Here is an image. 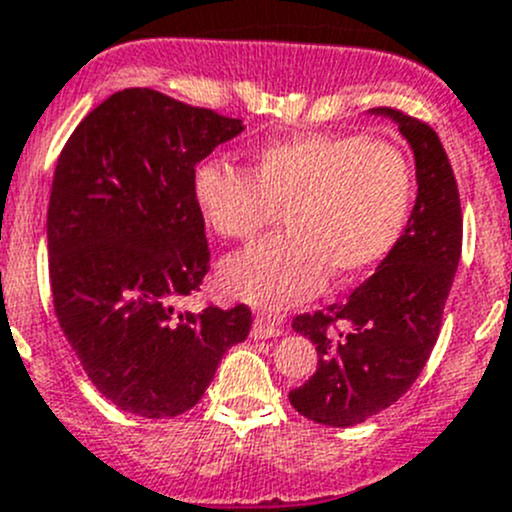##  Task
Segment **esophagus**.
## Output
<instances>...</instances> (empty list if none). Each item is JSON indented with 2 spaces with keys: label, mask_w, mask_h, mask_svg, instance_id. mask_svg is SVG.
I'll use <instances>...</instances> for the list:
<instances>
[{
  "label": "esophagus",
  "mask_w": 512,
  "mask_h": 512,
  "mask_svg": "<svg viewBox=\"0 0 512 512\" xmlns=\"http://www.w3.org/2000/svg\"><path fill=\"white\" fill-rule=\"evenodd\" d=\"M285 332V324L277 317H267V314H257L255 322H252V337L255 339H272L280 337Z\"/></svg>",
  "instance_id": "1"
}]
</instances>
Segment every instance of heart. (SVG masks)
<instances>
[{"instance_id": "heart-1", "label": "heart", "mask_w": 512, "mask_h": 512, "mask_svg": "<svg viewBox=\"0 0 512 512\" xmlns=\"http://www.w3.org/2000/svg\"><path fill=\"white\" fill-rule=\"evenodd\" d=\"M193 203L215 235L247 242L277 210L282 232L220 267L230 297L265 312L347 285L394 252L416 183L394 146L354 133H297L252 153L247 175L220 160L193 173Z\"/></svg>"}]
</instances>
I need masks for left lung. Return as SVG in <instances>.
Masks as SVG:
<instances>
[{"label": "left lung", "instance_id": "1", "mask_svg": "<svg viewBox=\"0 0 512 512\" xmlns=\"http://www.w3.org/2000/svg\"><path fill=\"white\" fill-rule=\"evenodd\" d=\"M391 118L414 151L416 203L399 245L344 304L302 314L292 327L317 347V371L289 391L302 416L344 428L366 421L409 391L426 366L461 262L458 185L431 126L396 111Z\"/></svg>", "mask_w": 512, "mask_h": 512}]
</instances>
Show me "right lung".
Returning <instances> with one entry per match:
<instances>
[{
  "instance_id": "obj_1",
  "label": "right lung",
  "mask_w": 512,
  "mask_h": 512,
  "mask_svg": "<svg viewBox=\"0 0 512 512\" xmlns=\"http://www.w3.org/2000/svg\"><path fill=\"white\" fill-rule=\"evenodd\" d=\"M242 131L240 118L126 89L79 123L56 163L46 215L56 317L96 389L128 414L193 409L250 334L245 304L178 307L210 262L195 165Z\"/></svg>"
}]
</instances>
